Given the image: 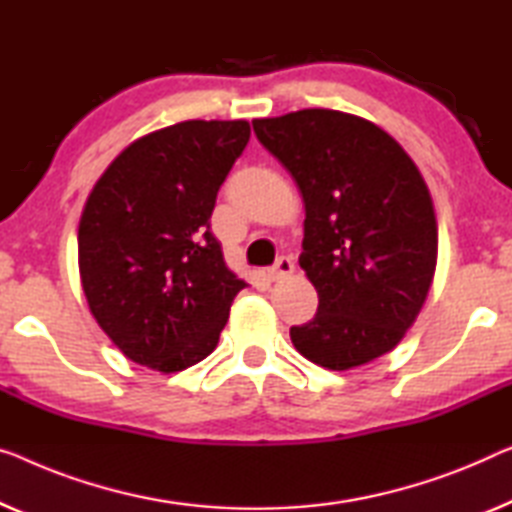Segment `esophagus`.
<instances>
[{"instance_id": "1", "label": "esophagus", "mask_w": 512, "mask_h": 512, "mask_svg": "<svg viewBox=\"0 0 512 512\" xmlns=\"http://www.w3.org/2000/svg\"><path fill=\"white\" fill-rule=\"evenodd\" d=\"M292 273H294V262H292V257H280L278 262L273 264L269 271H266V278H269L271 282H276V280H282V278L292 276Z\"/></svg>"}]
</instances>
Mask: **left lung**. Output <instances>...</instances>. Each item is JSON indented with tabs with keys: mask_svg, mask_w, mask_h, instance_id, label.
<instances>
[{
	"mask_svg": "<svg viewBox=\"0 0 512 512\" xmlns=\"http://www.w3.org/2000/svg\"><path fill=\"white\" fill-rule=\"evenodd\" d=\"M253 128L305 204L299 264L319 305L289 329L296 352L329 370L391 352L437 266V218L414 160L372 121L338 110L255 119Z\"/></svg>",
	"mask_w": 512,
	"mask_h": 512,
	"instance_id": "8db88e82",
	"label": "left lung"
}]
</instances>
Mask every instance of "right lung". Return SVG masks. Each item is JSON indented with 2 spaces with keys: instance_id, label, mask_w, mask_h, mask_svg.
Wrapping results in <instances>:
<instances>
[{
  "instance_id": "obj_1",
  "label": "right lung",
  "mask_w": 512,
  "mask_h": 512,
  "mask_svg": "<svg viewBox=\"0 0 512 512\" xmlns=\"http://www.w3.org/2000/svg\"><path fill=\"white\" fill-rule=\"evenodd\" d=\"M248 121H181L135 140L96 181L78 230L91 315L131 361L179 372L218 345L234 296L211 232Z\"/></svg>"
}]
</instances>
